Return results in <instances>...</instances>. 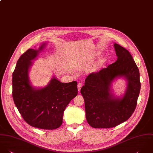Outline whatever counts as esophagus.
<instances>
[{"instance_id":"obj_1","label":"esophagus","mask_w":153,"mask_h":153,"mask_svg":"<svg viewBox=\"0 0 153 153\" xmlns=\"http://www.w3.org/2000/svg\"><path fill=\"white\" fill-rule=\"evenodd\" d=\"M82 86H83V85H82V83H79L77 85V89H78V91H79V92L80 91V89H81Z\"/></svg>"}]
</instances>
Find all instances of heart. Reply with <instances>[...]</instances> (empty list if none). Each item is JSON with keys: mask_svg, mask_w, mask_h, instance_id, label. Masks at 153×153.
<instances>
[{"mask_svg": "<svg viewBox=\"0 0 153 153\" xmlns=\"http://www.w3.org/2000/svg\"><path fill=\"white\" fill-rule=\"evenodd\" d=\"M97 55V53L96 52L92 54V57H94ZM105 61H106V59L105 58H102V59H99V61H97V62L96 63V64L93 67V69L96 70L97 68H98V67H99L100 65H102Z\"/></svg>", "mask_w": 153, "mask_h": 153, "instance_id": "obj_1", "label": "heart"}]
</instances>
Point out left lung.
Wrapping results in <instances>:
<instances>
[{
  "label": "left lung",
  "mask_w": 153,
  "mask_h": 153,
  "mask_svg": "<svg viewBox=\"0 0 153 153\" xmlns=\"http://www.w3.org/2000/svg\"><path fill=\"white\" fill-rule=\"evenodd\" d=\"M114 48L117 61L91 73L80 90L87 121L96 128H112L128 120L135 111L140 91V72L131 54L117 43ZM121 77L126 80L127 87L120 97L113 93L111 84Z\"/></svg>",
  "instance_id": "left-lung-1"
}]
</instances>
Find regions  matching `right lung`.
I'll use <instances>...</instances> for the list:
<instances>
[{
	"mask_svg": "<svg viewBox=\"0 0 153 153\" xmlns=\"http://www.w3.org/2000/svg\"><path fill=\"white\" fill-rule=\"evenodd\" d=\"M28 49L17 61L12 74V96L24 120L32 126L43 129H54L62 122L64 111L77 94V83H61L55 76L44 88L31 85L29 71L34 60L45 48Z\"/></svg>",
	"mask_w": 153,
	"mask_h": 153,
	"instance_id": "right-lung-1",
	"label": "right lung"
}]
</instances>
